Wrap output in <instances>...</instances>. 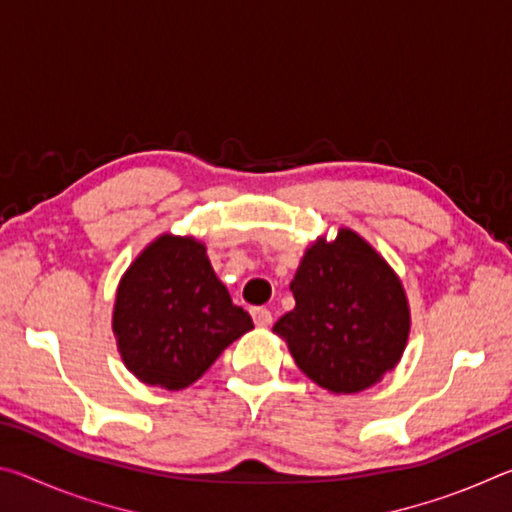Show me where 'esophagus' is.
I'll use <instances>...</instances> for the list:
<instances>
[{
  "mask_svg": "<svg viewBox=\"0 0 512 512\" xmlns=\"http://www.w3.org/2000/svg\"><path fill=\"white\" fill-rule=\"evenodd\" d=\"M253 320H255L257 327H268L273 323V314L264 307H255L253 309Z\"/></svg>",
  "mask_w": 512,
  "mask_h": 512,
  "instance_id": "esophagus-1",
  "label": "esophagus"
}]
</instances>
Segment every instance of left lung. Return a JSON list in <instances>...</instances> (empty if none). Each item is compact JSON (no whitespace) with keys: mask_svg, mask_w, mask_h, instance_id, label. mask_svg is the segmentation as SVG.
<instances>
[{"mask_svg":"<svg viewBox=\"0 0 512 512\" xmlns=\"http://www.w3.org/2000/svg\"><path fill=\"white\" fill-rule=\"evenodd\" d=\"M296 307L273 325L296 366L336 395L361 393L400 363L411 309L400 275L350 228L318 237L291 282Z\"/></svg>","mask_w":512,"mask_h":512,"instance_id":"left-lung-1","label":"left lung"}]
</instances>
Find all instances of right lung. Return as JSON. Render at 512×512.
<instances>
[{
  "label": "right lung",
  "instance_id": "add662e5",
  "mask_svg": "<svg viewBox=\"0 0 512 512\" xmlns=\"http://www.w3.org/2000/svg\"><path fill=\"white\" fill-rule=\"evenodd\" d=\"M250 329L248 311L232 305L192 235L164 232L119 280L112 334L124 366L146 386L183 391Z\"/></svg>",
  "mask_w": 512,
  "mask_h": 512
}]
</instances>
